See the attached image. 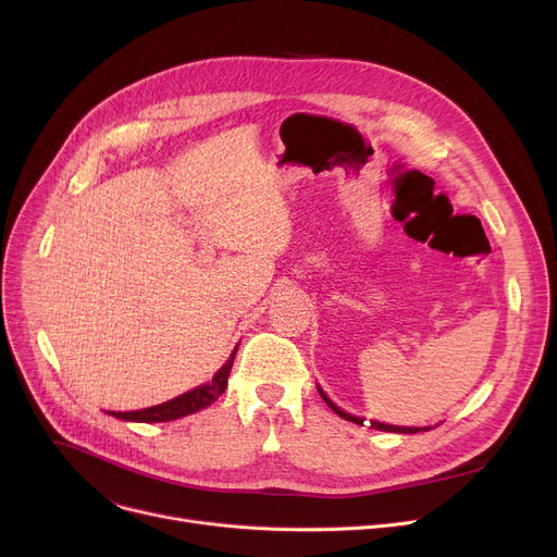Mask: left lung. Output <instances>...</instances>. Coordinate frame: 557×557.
Here are the masks:
<instances>
[{"instance_id": "obj_1", "label": "left lung", "mask_w": 557, "mask_h": 557, "mask_svg": "<svg viewBox=\"0 0 557 557\" xmlns=\"http://www.w3.org/2000/svg\"><path fill=\"white\" fill-rule=\"evenodd\" d=\"M318 393H320V397H323L325 399V404L332 408V411L338 416V418H343V420H349V422H355V424H361L363 426V420L361 418H357V416H349V413H345V411H341V408L323 393V391H320L318 388ZM370 426L372 429H379V431H391V433H418L420 429L416 426H393V424H384V422H370Z\"/></svg>"}]
</instances>
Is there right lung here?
<instances>
[{
    "mask_svg": "<svg viewBox=\"0 0 557 557\" xmlns=\"http://www.w3.org/2000/svg\"><path fill=\"white\" fill-rule=\"evenodd\" d=\"M239 347V345H237ZM237 347H234V352L230 355V359L223 363V368L212 376L210 384L198 386L181 397H173L164 404L151 406V408H141V411H128V413H110L120 420H128V422H169V420H178L185 416H191L200 408H208L210 404H214L227 388V376L234 363V355H237Z\"/></svg>",
    "mask_w": 557,
    "mask_h": 557,
    "instance_id": "add662e5",
    "label": "right lung"
}]
</instances>
